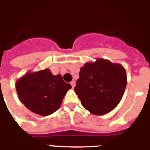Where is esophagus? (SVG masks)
<instances>
[{
    "label": "esophagus",
    "instance_id": "obj_1",
    "mask_svg": "<svg viewBox=\"0 0 150 150\" xmlns=\"http://www.w3.org/2000/svg\"><path fill=\"white\" fill-rule=\"evenodd\" d=\"M71 87H72V88H75V81H71Z\"/></svg>",
    "mask_w": 150,
    "mask_h": 150
}]
</instances>
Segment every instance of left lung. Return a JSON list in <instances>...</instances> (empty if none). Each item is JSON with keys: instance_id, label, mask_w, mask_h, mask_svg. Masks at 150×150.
<instances>
[{"instance_id": "obj_1", "label": "left lung", "mask_w": 150, "mask_h": 150, "mask_svg": "<svg viewBox=\"0 0 150 150\" xmlns=\"http://www.w3.org/2000/svg\"><path fill=\"white\" fill-rule=\"evenodd\" d=\"M127 85L126 69L104 58L85 63L75 92L82 106L96 115L107 114L120 103Z\"/></svg>"}]
</instances>
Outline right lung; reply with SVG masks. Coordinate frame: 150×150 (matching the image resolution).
<instances>
[{
  "mask_svg": "<svg viewBox=\"0 0 150 150\" xmlns=\"http://www.w3.org/2000/svg\"><path fill=\"white\" fill-rule=\"evenodd\" d=\"M18 98L32 112L47 116L60 108L71 85L60 74L54 75L49 69L28 71L16 81Z\"/></svg>",
  "mask_w": 150,
  "mask_h": 150,
  "instance_id": "add662e5",
  "label": "right lung"
}]
</instances>
